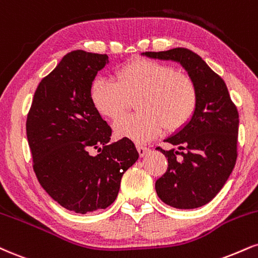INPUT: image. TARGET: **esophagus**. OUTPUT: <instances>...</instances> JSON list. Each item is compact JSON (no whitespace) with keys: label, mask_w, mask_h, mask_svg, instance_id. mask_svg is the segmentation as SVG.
Instances as JSON below:
<instances>
[{"label":"esophagus","mask_w":258,"mask_h":258,"mask_svg":"<svg viewBox=\"0 0 258 258\" xmlns=\"http://www.w3.org/2000/svg\"><path fill=\"white\" fill-rule=\"evenodd\" d=\"M137 151H138V154H139V156L141 157H143V156H145V155H147L149 151V148H145V147H143V145H137Z\"/></svg>","instance_id":"34e87169"}]
</instances>
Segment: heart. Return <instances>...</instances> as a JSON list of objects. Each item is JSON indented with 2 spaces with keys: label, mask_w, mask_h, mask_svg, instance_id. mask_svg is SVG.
Instances as JSON below:
<instances>
[{
  "label": "heart",
  "mask_w": 258,
  "mask_h": 258,
  "mask_svg": "<svg viewBox=\"0 0 258 258\" xmlns=\"http://www.w3.org/2000/svg\"><path fill=\"white\" fill-rule=\"evenodd\" d=\"M92 107L101 116L119 120L135 101V115L114 126L117 138L144 143L164 130L188 123L197 107V89L187 73L149 58H133L115 71V83L97 77L89 88Z\"/></svg>",
  "instance_id": "1"
}]
</instances>
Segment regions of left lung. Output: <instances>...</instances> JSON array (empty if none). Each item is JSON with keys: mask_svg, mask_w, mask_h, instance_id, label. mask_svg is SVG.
<instances>
[{"mask_svg": "<svg viewBox=\"0 0 258 258\" xmlns=\"http://www.w3.org/2000/svg\"><path fill=\"white\" fill-rule=\"evenodd\" d=\"M145 56L180 62L194 79L197 107L190 122L164 142L175 148L160 150L168 161L156 180L160 200L176 209L209 203L227 181L238 156V109L219 74L186 48L145 51Z\"/></svg>", "mask_w": 258, "mask_h": 258, "instance_id": "8db88e82", "label": "left lung"}]
</instances>
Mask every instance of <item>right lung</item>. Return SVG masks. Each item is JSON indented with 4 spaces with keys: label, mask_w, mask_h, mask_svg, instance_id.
Listing matches in <instances>:
<instances>
[{
    "label": "right lung",
    "mask_w": 258,
    "mask_h": 258,
    "mask_svg": "<svg viewBox=\"0 0 258 258\" xmlns=\"http://www.w3.org/2000/svg\"><path fill=\"white\" fill-rule=\"evenodd\" d=\"M105 54L74 50L37 86L26 136L40 186L71 212L105 209L116 200L123 173L138 160L130 139L109 143L111 128L92 107L90 84ZM97 150V155H91Z\"/></svg>",
    "instance_id": "add662e5"
}]
</instances>
